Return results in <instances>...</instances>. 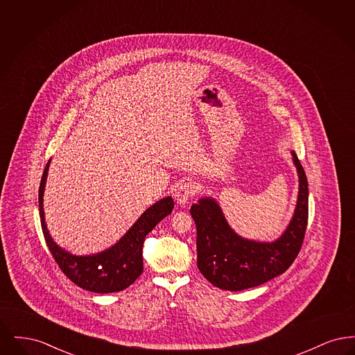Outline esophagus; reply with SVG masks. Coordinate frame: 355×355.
I'll list each match as a JSON object with an SVG mask.
<instances>
[{
	"label": "esophagus",
	"mask_w": 355,
	"mask_h": 355,
	"mask_svg": "<svg viewBox=\"0 0 355 355\" xmlns=\"http://www.w3.org/2000/svg\"><path fill=\"white\" fill-rule=\"evenodd\" d=\"M194 194H196V186H194V184L190 182V181H182L180 186H178V189L175 190L174 197H175V201H177L178 205H185V203L189 202V200Z\"/></svg>",
	"instance_id": "esophagus-1"
}]
</instances>
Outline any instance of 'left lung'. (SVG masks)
Returning <instances> with one entry per match:
<instances>
[{
  "mask_svg": "<svg viewBox=\"0 0 355 355\" xmlns=\"http://www.w3.org/2000/svg\"><path fill=\"white\" fill-rule=\"evenodd\" d=\"M291 157L300 182L297 203L285 232L271 242L236 234L213 197L206 196L191 205L190 214L197 226V266L211 285L230 291L259 286L285 272L294 262L307 225L309 187L294 150Z\"/></svg>",
  "mask_w": 355,
  "mask_h": 355,
  "instance_id": "obj_1",
  "label": "left lung"
}]
</instances>
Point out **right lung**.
Returning <instances> with one entry per match:
<instances>
[{"label": "right lung", "instance_id": "obj_1", "mask_svg": "<svg viewBox=\"0 0 355 355\" xmlns=\"http://www.w3.org/2000/svg\"><path fill=\"white\" fill-rule=\"evenodd\" d=\"M49 166L51 159L48 161L41 178L38 206L42 233L60 269L77 286L93 293L107 294L130 286L144 271L142 246L145 236L152 232L159 220L171 213L174 207L173 198L165 197L146 209L133 226L110 248L100 253L76 255L69 253L68 250L54 242L45 222L44 193Z\"/></svg>", "mask_w": 355, "mask_h": 355}]
</instances>
